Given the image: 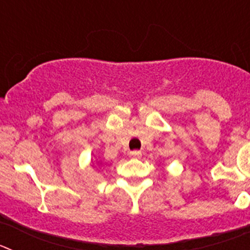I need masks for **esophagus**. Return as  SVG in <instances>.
Instances as JSON below:
<instances>
[{
	"instance_id": "obj_1",
	"label": "esophagus",
	"mask_w": 250,
	"mask_h": 250,
	"mask_svg": "<svg viewBox=\"0 0 250 250\" xmlns=\"http://www.w3.org/2000/svg\"><path fill=\"white\" fill-rule=\"evenodd\" d=\"M129 155H130V158L139 159L141 156V151H139V150H134V151L129 152Z\"/></svg>"
}]
</instances>
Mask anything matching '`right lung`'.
<instances>
[{"mask_svg":"<svg viewBox=\"0 0 250 250\" xmlns=\"http://www.w3.org/2000/svg\"><path fill=\"white\" fill-rule=\"evenodd\" d=\"M99 164H100V165H101V161H99ZM92 167H94V165H92Z\"/></svg>","mask_w":250,"mask_h":250,"instance_id":"obj_1","label":"right lung"}]
</instances>
